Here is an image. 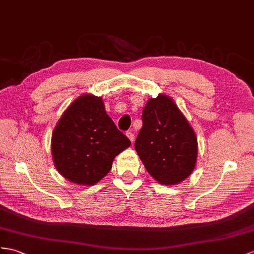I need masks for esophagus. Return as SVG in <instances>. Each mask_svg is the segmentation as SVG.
<instances>
[{
	"mask_svg": "<svg viewBox=\"0 0 254 254\" xmlns=\"http://www.w3.org/2000/svg\"><path fill=\"white\" fill-rule=\"evenodd\" d=\"M127 137L129 138V140H130L131 142H133L134 141V134L131 132V131H127Z\"/></svg>",
	"mask_w": 254,
	"mask_h": 254,
	"instance_id": "esophagus-1",
	"label": "esophagus"
}]
</instances>
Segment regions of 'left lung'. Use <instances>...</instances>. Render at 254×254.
I'll return each instance as SVG.
<instances>
[{
    "label": "left lung",
    "instance_id": "obj_1",
    "mask_svg": "<svg viewBox=\"0 0 254 254\" xmlns=\"http://www.w3.org/2000/svg\"><path fill=\"white\" fill-rule=\"evenodd\" d=\"M142 123L134 148L148 174L165 185L188 178L196 165L197 139L175 102L164 95L150 99Z\"/></svg>",
    "mask_w": 254,
    "mask_h": 254
}]
</instances>
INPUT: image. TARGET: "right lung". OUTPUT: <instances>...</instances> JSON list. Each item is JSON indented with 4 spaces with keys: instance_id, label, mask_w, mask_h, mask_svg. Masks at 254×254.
Instances as JSON below:
<instances>
[{
    "instance_id": "obj_1",
    "label": "right lung",
    "mask_w": 254,
    "mask_h": 254,
    "mask_svg": "<svg viewBox=\"0 0 254 254\" xmlns=\"http://www.w3.org/2000/svg\"><path fill=\"white\" fill-rule=\"evenodd\" d=\"M131 142L104 110L101 98L85 95L65 110L52 137L56 168L67 180L92 185L112 168Z\"/></svg>"
}]
</instances>
